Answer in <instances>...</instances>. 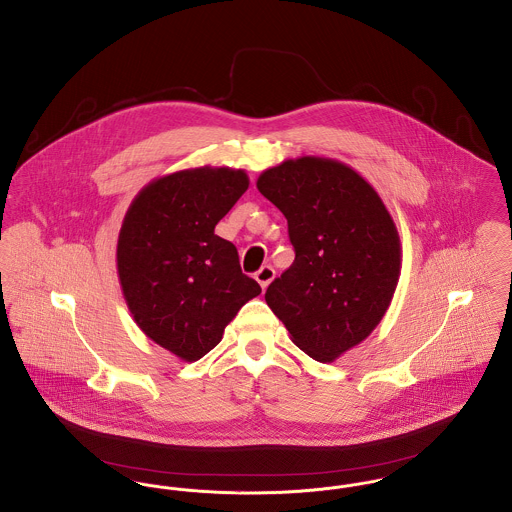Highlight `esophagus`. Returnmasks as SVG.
<instances>
[{"instance_id":"esophagus-1","label":"esophagus","mask_w":512,"mask_h":512,"mask_svg":"<svg viewBox=\"0 0 512 512\" xmlns=\"http://www.w3.org/2000/svg\"><path fill=\"white\" fill-rule=\"evenodd\" d=\"M273 278H275V269H273L271 265H263V267L255 273V280L261 284L263 290L273 282Z\"/></svg>"}]
</instances>
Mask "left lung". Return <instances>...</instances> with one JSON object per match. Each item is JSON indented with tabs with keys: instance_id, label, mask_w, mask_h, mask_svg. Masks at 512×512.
<instances>
[{
	"instance_id": "left-lung-1",
	"label": "left lung",
	"mask_w": 512,
	"mask_h": 512,
	"mask_svg": "<svg viewBox=\"0 0 512 512\" xmlns=\"http://www.w3.org/2000/svg\"><path fill=\"white\" fill-rule=\"evenodd\" d=\"M257 189L288 220L296 251L265 300L296 347L333 362L392 304L401 273L394 218L376 189L337 159H286L259 175Z\"/></svg>"
}]
</instances>
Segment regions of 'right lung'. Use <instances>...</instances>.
<instances>
[{"label":"right lung","mask_w":512,"mask_h":512,"mask_svg":"<svg viewBox=\"0 0 512 512\" xmlns=\"http://www.w3.org/2000/svg\"><path fill=\"white\" fill-rule=\"evenodd\" d=\"M243 169L195 167L148 183L128 206L117 271L136 325L185 362L210 353L261 286L241 273L216 224L247 191Z\"/></svg>","instance_id":"add662e5"}]
</instances>
